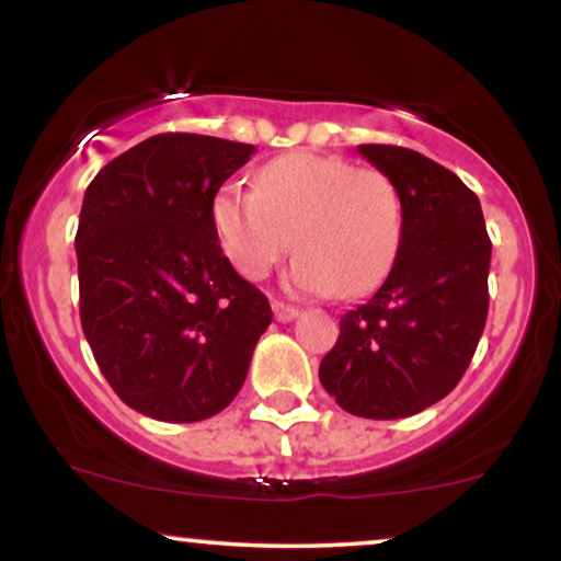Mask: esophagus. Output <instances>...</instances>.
I'll use <instances>...</instances> for the list:
<instances>
[{
    "instance_id": "esophagus-1",
    "label": "esophagus",
    "mask_w": 561,
    "mask_h": 561,
    "mask_svg": "<svg viewBox=\"0 0 561 561\" xmlns=\"http://www.w3.org/2000/svg\"><path fill=\"white\" fill-rule=\"evenodd\" d=\"M273 313H275V319L286 324V321H294L298 317V309L296 306H288L283 301H273Z\"/></svg>"
}]
</instances>
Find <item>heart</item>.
<instances>
[{
    "label": "heart",
    "instance_id": "b5f03b06",
    "mask_svg": "<svg viewBox=\"0 0 561 561\" xmlns=\"http://www.w3.org/2000/svg\"><path fill=\"white\" fill-rule=\"evenodd\" d=\"M211 221L221 252L248 280L265 278L294 237L290 286L340 298L386 278L403 232L401 198L386 173L317 152L271 160L257 188H219Z\"/></svg>",
    "mask_w": 561,
    "mask_h": 561
}]
</instances>
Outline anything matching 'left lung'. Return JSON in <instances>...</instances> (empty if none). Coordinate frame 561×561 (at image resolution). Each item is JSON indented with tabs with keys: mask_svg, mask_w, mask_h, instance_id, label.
Masks as SVG:
<instances>
[{
	"mask_svg": "<svg viewBox=\"0 0 561 561\" xmlns=\"http://www.w3.org/2000/svg\"><path fill=\"white\" fill-rule=\"evenodd\" d=\"M398 188L403 232L388 278L340 319L319 380L344 411L403 419L451 393L488 319L490 244L480 198L398 145H357Z\"/></svg>",
	"mask_w": 561,
	"mask_h": 561,
	"instance_id": "obj_1",
	"label": "left lung"
}]
</instances>
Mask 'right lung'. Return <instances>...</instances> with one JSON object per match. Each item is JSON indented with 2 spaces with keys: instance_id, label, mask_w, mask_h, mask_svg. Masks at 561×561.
<instances>
[{
  "instance_id": "obj_1",
  "label": "right lung",
  "mask_w": 561,
  "mask_h": 561,
  "mask_svg": "<svg viewBox=\"0 0 561 561\" xmlns=\"http://www.w3.org/2000/svg\"><path fill=\"white\" fill-rule=\"evenodd\" d=\"M255 148L165 133L106 163L76 232L81 327L129 409L168 424L227 409L273 321L217 242L211 202Z\"/></svg>"
}]
</instances>
